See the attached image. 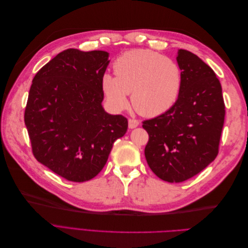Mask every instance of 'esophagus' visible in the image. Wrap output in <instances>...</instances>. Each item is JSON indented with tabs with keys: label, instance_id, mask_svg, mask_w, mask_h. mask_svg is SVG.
Listing matches in <instances>:
<instances>
[{
	"label": "esophagus",
	"instance_id": "1",
	"mask_svg": "<svg viewBox=\"0 0 248 248\" xmlns=\"http://www.w3.org/2000/svg\"><path fill=\"white\" fill-rule=\"evenodd\" d=\"M139 124H140V122L136 119H129L128 120V126H129V128H131V129L136 128V127L139 126Z\"/></svg>",
	"mask_w": 248,
	"mask_h": 248
}]
</instances>
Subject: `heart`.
I'll use <instances>...</instances> for the list:
<instances>
[{
	"label": "heart",
	"mask_w": 248,
	"mask_h": 248,
	"mask_svg": "<svg viewBox=\"0 0 248 248\" xmlns=\"http://www.w3.org/2000/svg\"><path fill=\"white\" fill-rule=\"evenodd\" d=\"M116 77L106 74L101 88L109 107L124 109L131 104L140 115L157 117L175 106L183 86V73L174 59L150 49H131L114 62Z\"/></svg>",
	"instance_id": "obj_1"
}]
</instances>
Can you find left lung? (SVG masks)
<instances>
[{"label": "left lung", "instance_id": "obj_1", "mask_svg": "<svg viewBox=\"0 0 248 248\" xmlns=\"http://www.w3.org/2000/svg\"><path fill=\"white\" fill-rule=\"evenodd\" d=\"M177 62L183 86L176 104L142 122L149 134L147 162L157 177L170 183L192 178L216 158L226 115L214 71L185 49H179Z\"/></svg>", "mask_w": 248, "mask_h": 248}]
</instances>
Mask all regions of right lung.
Listing matches in <instances>:
<instances>
[{"mask_svg": "<svg viewBox=\"0 0 248 248\" xmlns=\"http://www.w3.org/2000/svg\"><path fill=\"white\" fill-rule=\"evenodd\" d=\"M108 63L107 51L68 48L33 78L25 110L33 155L68 181L98 175L112 144L127 131V119L101 106Z\"/></svg>", "mask_w": 248, "mask_h": 248, "instance_id": "1", "label": "right lung"}]
</instances>
